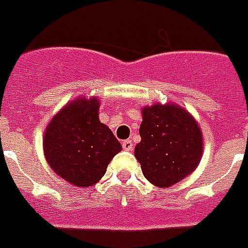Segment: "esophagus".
Here are the masks:
<instances>
[{
  "label": "esophagus",
  "instance_id": "esophagus-1",
  "mask_svg": "<svg viewBox=\"0 0 248 248\" xmlns=\"http://www.w3.org/2000/svg\"><path fill=\"white\" fill-rule=\"evenodd\" d=\"M123 148L125 149V151H132L133 148V144L131 140H124L123 141Z\"/></svg>",
  "mask_w": 248,
  "mask_h": 248
}]
</instances>
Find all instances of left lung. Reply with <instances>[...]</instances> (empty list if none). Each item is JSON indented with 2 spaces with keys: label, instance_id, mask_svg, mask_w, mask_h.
I'll use <instances>...</instances> for the list:
<instances>
[{
  "label": "left lung",
  "instance_id": "1",
  "mask_svg": "<svg viewBox=\"0 0 248 248\" xmlns=\"http://www.w3.org/2000/svg\"><path fill=\"white\" fill-rule=\"evenodd\" d=\"M141 116V140L135 147V157L149 183L168 188L198 168L203 133L194 116L176 103L145 105Z\"/></svg>",
  "mask_w": 248,
  "mask_h": 248
}]
</instances>
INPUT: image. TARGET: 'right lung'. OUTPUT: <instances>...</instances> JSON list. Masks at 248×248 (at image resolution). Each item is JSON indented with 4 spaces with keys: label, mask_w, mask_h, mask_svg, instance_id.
I'll use <instances>...</instances> for the list:
<instances>
[{
    "label": "right lung",
    "mask_w": 248,
    "mask_h": 248,
    "mask_svg": "<svg viewBox=\"0 0 248 248\" xmlns=\"http://www.w3.org/2000/svg\"><path fill=\"white\" fill-rule=\"evenodd\" d=\"M100 100H72L49 121L43 139L44 156L56 175L76 187L101 180L121 144L99 119Z\"/></svg>",
    "instance_id": "1"
}]
</instances>
